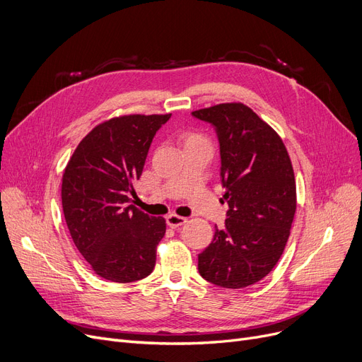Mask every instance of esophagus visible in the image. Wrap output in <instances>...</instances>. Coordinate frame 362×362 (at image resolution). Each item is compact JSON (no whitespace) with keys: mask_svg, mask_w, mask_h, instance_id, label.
<instances>
[{"mask_svg":"<svg viewBox=\"0 0 362 362\" xmlns=\"http://www.w3.org/2000/svg\"><path fill=\"white\" fill-rule=\"evenodd\" d=\"M185 223H187V220L184 218V216H180L177 214H170V215L166 216V224L169 227H172V228H177V227H180V226H182Z\"/></svg>","mask_w":362,"mask_h":362,"instance_id":"esophagus-1","label":"esophagus"}]
</instances>
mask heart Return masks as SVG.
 <instances>
[{"instance_id": "heart-1", "label": "heart", "mask_w": 362, "mask_h": 362, "mask_svg": "<svg viewBox=\"0 0 362 362\" xmlns=\"http://www.w3.org/2000/svg\"><path fill=\"white\" fill-rule=\"evenodd\" d=\"M181 141L185 146H197V144H211L208 136L204 132L194 131V129H185L181 132Z\"/></svg>"}]
</instances>
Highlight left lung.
<instances>
[{"label": "left lung", "instance_id": "left-lung-1", "mask_svg": "<svg viewBox=\"0 0 362 362\" xmlns=\"http://www.w3.org/2000/svg\"><path fill=\"white\" fill-rule=\"evenodd\" d=\"M215 126L226 187V227L199 254L200 276L223 288L262 281L285 250L297 209L290 154L272 126L242 103L193 111Z\"/></svg>", "mask_w": 362, "mask_h": 362}]
</instances>
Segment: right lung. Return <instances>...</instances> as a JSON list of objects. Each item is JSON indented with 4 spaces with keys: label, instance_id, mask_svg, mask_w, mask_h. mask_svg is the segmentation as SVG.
<instances>
[{
    "label": "right lung",
    "instance_id": "obj_1",
    "mask_svg": "<svg viewBox=\"0 0 362 362\" xmlns=\"http://www.w3.org/2000/svg\"><path fill=\"white\" fill-rule=\"evenodd\" d=\"M170 114H124L95 126L68 160L62 208L69 235L90 269L111 282L147 278L166 231L162 216L134 205L153 136Z\"/></svg>",
    "mask_w": 362,
    "mask_h": 362
}]
</instances>
